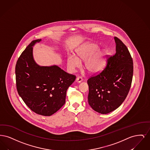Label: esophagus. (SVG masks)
Here are the masks:
<instances>
[{
    "label": "esophagus",
    "mask_w": 150,
    "mask_h": 150,
    "mask_svg": "<svg viewBox=\"0 0 150 150\" xmlns=\"http://www.w3.org/2000/svg\"><path fill=\"white\" fill-rule=\"evenodd\" d=\"M83 81V79L82 78H81V77H78V78H76V81L77 82V83H81V81Z\"/></svg>",
    "instance_id": "34e87169"
}]
</instances>
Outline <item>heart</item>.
<instances>
[{"label":"heart","instance_id":"obj_1","mask_svg":"<svg viewBox=\"0 0 150 150\" xmlns=\"http://www.w3.org/2000/svg\"><path fill=\"white\" fill-rule=\"evenodd\" d=\"M76 56L69 55L67 57V66L70 72H74L84 62V67L91 74H97L103 68L106 58L107 51L100 50L99 46L93 43H86L80 45L75 50Z\"/></svg>","mask_w":150,"mask_h":150}]
</instances>
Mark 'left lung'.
Returning <instances> with one entry per match:
<instances>
[{
  "label": "left lung",
  "mask_w": 150,
  "mask_h": 150,
  "mask_svg": "<svg viewBox=\"0 0 150 150\" xmlns=\"http://www.w3.org/2000/svg\"><path fill=\"white\" fill-rule=\"evenodd\" d=\"M116 53L107 60L104 70L88 80V103L94 111L107 114L119 107L131 86L133 59L126 45L114 37Z\"/></svg>",
  "instance_id": "obj_1"
}]
</instances>
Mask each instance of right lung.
<instances>
[{"label": "right lung", "mask_w": 150, "mask_h": 150, "mask_svg": "<svg viewBox=\"0 0 150 150\" xmlns=\"http://www.w3.org/2000/svg\"><path fill=\"white\" fill-rule=\"evenodd\" d=\"M33 40L22 53L16 65V86L19 96L31 110L43 116L56 112L65 103L66 91L76 76L57 65L43 66L33 57Z\"/></svg>", "instance_id": "obj_1"}]
</instances>
